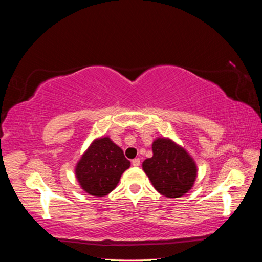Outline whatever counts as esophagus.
Instances as JSON below:
<instances>
[{
  "label": "esophagus",
  "mask_w": 262,
  "mask_h": 262,
  "mask_svg": "<svg viewBox=\"0 0 262 262\" xmlns=\"http://www.w3.org/2000/svg\"><path fill=\"white\" fill-rule=\"evenodd\" d=\"M132 165H133V166H140V165H141V161H140V158H135V159H133V161H132Z\"/></svg>",
  "instance_id": "obj_1"
}]
</instances>
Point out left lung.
<instances>
[{
	"label": "left lung",
	"instance_id": "left-lung-1",
	"mask_svg": "<svg viewBox=\"0 0 262 262\" xmlns=\"http://www.w3.org/2000/svg\"><path fill=\"white\" fill-rule=\"evenodd\" d=\"M154 156L143 162V170L157 192L166 198H180L192 188L196 166L183 148L166 139L152 143Z\"/></svg>",
	"mask_w": 262,
	"mask_h": 262
}]
</instances>
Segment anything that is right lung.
Masks as SVG:
<instances>
[{
  "label": "right lung",
  "instance_id": "1",
  "mask_svg": "<svg viewBox=\"0 0 262 262\" xmlns=\"http://www.w3.org/2000/svg\"><path fill=\"white\" fill-rule=\"evenodd\" d=\"M129 165L122 150L104 137L96 140L83 155L76 166V178L85 192L104 196L117 187Z\"/></svg>",
  "mask_w": 262,
  "mask_h": 262
}]
</instances>
